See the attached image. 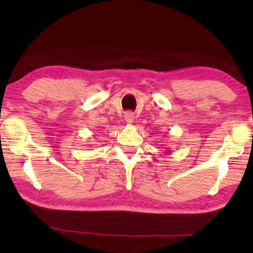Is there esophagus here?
<instances>
[{"mask_svg": "<svg viewBox=\"0 0 253 253\" xmlns=\"http://www.w3.org/2000/svg\"><path fill=\"white\" fill-rule=\"evenodd\" d=\"M134 119H135V117H134V115H132L131 113H127V114L125 115V121H126V123L132 124V123H134Z\"/></svg>", "mask_w": 253, "mask_h": 253, "instance_id": "obj_1", "label": "esophagus"}]
</instances>
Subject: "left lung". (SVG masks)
I'll list each match as a JSON object with an SVG mask.
<instances>
[{
  "label": "left lung",
  "instance_id": "8db88e82",
  "mask_svg": "<svg viewBox=\"0 0 253 253\" xmlns=\"http://www.w3.org/2000/svg\"><path fill=\"white\" fill-rule=\"evenodd\" d=\"M169 153H170V152H166V154H169Z\"/></svg>",
  "mask_w": 253,
  "mask_h": 253
}]
</instances>
